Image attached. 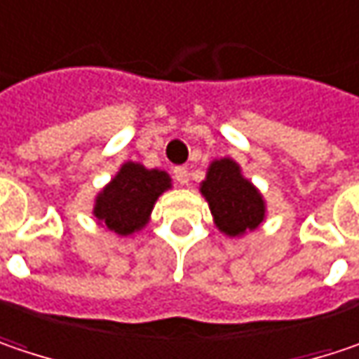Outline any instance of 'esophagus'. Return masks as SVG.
<instances>
[{
	"mask_svg": "<svg viewBox=\"0 0 359 359\" xmlns=\"http://www.w3.org/2000/svg\"><path fill=\"white\" fill-rule=\"evenodd\" d=\"M175 179L179 184H189V170L184 166H177L175 168Z\"/></svg>",
	"mask_w": 359,
	"mask_h": 359,
	"instance_id": "1",
	"label": "esophagus"
}]
</instances>
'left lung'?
<instances>
[{
  "label": "left lung",
  "mask_w": 359,
  "mask_h": 359,
  "mask_svg": "<svg viewBox=\"0 0 359 359\" xmlns=\"http://www.w3.org/2000/svg\"><path fill=\"white\" fill-rule=\"evenodd\" d=\"M201 193L209 203L215 225L225 236H243L256 229L266 217V205L258 189L242 177L238 162L222 158L211 162Z\"/></svg>",
  "instance_id": "obj_1"
}]
</instances>
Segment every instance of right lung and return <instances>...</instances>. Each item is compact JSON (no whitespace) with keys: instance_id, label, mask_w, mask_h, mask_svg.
<instances>
[{"instance_id":"add662e5","label":"right lung","mask_w":359,"mask_h":359,"mask_svg":"<svg viewBox=\"0 0 359 359\" xmlns=\"http://www.w3.org/2000/svg\"><path fill=\"white\" fill-rule=\"evenodd\" d=\"M170 189L164 170H148L137 162H126L111 182L97 195L93 215L117 236H130L142 229L160 195Z\"/></svg>"}]
</instances>
